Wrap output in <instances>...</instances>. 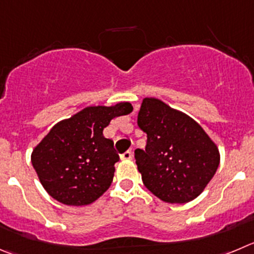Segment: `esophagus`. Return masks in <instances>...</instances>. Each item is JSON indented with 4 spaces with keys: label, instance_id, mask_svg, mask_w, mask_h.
Wrapping results in <instances>:
<instances>
[{
    "label": "esophagus",
    "instance_id": "34e87169",
    "mask_svg": "<svg viewBox=\"0 0 254 254\" xmlns=\"http://www.w3.org/2000/svg\"><path fill=\"white\" fill-rule=\"evenodd\" d=\"M132 155H134V153H132L131 149H129V150L125 151L124 154H122V156H120V158H122L123 160H130V159H132Z\"/></svg>",
    "mask_w": 254,
    "mask_h": 254
}]
</instances>
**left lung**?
I'll list each match as a JSON object with an SVG mask.
<instances>
[{
  "label": "left lung",
  "mask_w": 254,
  "mask_h": 254,
  "mask_svg": "<svg viewBox=\"0 0 254 254\" xmlns=\"http://www.w3.org/2000/svg\"><path fill=\"white\" fill-rule=\"evenodd\" d=\"M138 125L148 138L144 150H135L144 186L163 202L195 199L219 165L214 141L190 116L155 98L143 100Z\"/></svg>",
  "instance_id": "8db88e82"
}]
</instances>
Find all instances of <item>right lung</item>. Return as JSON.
Returning <instances> with one entry per match:
<instances>
[{
    "label": "right lung",
    "mask_w": 254,
    "mask_h": 254,
    "mask_svg": "<svg viewBox=\"0 0 254 254\" xmlns=\"http://www.w3.org/2000/svg\"><path fill=\"white\" fill-rule=\"evenodd\" d=\"M132 111L130 103L87 106L52 127L31 154V162L45 190L66 205H87L111 186L115 153L104 127L116 116Z\"/></svg>",
    "instance_id": "right-lung-1"
}]
</instances>
